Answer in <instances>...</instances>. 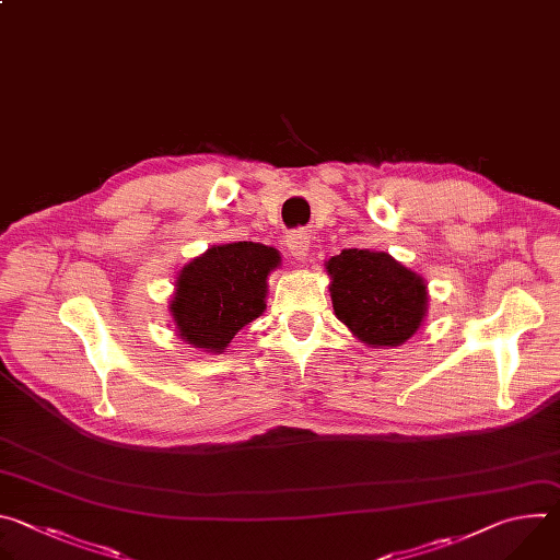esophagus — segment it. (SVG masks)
Here are the masks:
<instances>
[{"mask_svg": "<svg viewBox=\"0 0 560 560\" xmlns=\"http://www.w3.org/2000/svg\"><path fill=\"white\" fill-rule=\"evenodd\" d=\"M288 248L292 253V257L296 261H307L310 259V248H312V242H310V234H305L303 230L299 232H292L288 236Z\"/></svg>", "mask_w": 560, "mask_h": 560, "instance_id": "34e87169", "label": "esophagus"}]
</instances>
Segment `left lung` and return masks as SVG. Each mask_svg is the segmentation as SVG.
Returning <instances> with one entry per match:
<instances>
[{
  "label": "left lung",
  "mask_w": 560,
  "mask_h": 560,
  "mask_svg": "<svg viewBox=\"0 0 560 560\" xmlns=\"http://www.w3.org/2000/svg\"><path fill=\"white\" fill-rule=\"evenodd\" d=\"M330 296L339 322L372 346L396 348L423 324L428 285L423 277L392 259L387 253L341 250L326 264Z\"/></svg>",
  "instance_id": "left-lung-1"
}]
</instances>
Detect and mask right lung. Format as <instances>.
<instances>
[{
    "instance_id": "add662e5",
    "label": "right lung",
    "mask_w": 560,
    "mask_h": 560,
    "mask_svg": "<svg viewBox=\"0 0 560 560\" xmlns=\"http://www.w3.org/2000/svg\"><path fill=\"white\" fill-rule=\"evenodd\" d=\"M279 264L275 248L253 242L212 246L192 259L171 301L179 337L192 348L223 352L266 310L268 275Z\"/></svg>"
}]
</instances>
